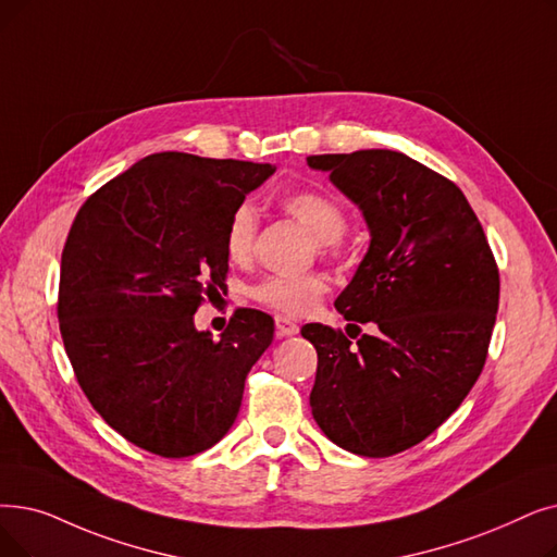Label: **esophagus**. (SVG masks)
<instances>
[{
    "mask_svg": "<svg viewBox=\"0 0 557 557\" xmlns=\"http://www.w3.org/2000/svg\"><path fill=\"white\" fill-rule=\"evenodd\" d=\"M275 332H277V336H280V338H284V336H294V334H298V332H300V327H298V323H294L292 319H286V317H275Z\"/></svg>",
    "mask_w": 557,
    "mask_h": 557,
    "instance_id": "34e87169",
    "label": "esophagus"
}]
</instances>
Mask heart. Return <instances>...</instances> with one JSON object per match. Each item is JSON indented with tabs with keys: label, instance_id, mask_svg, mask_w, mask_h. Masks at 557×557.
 <instances>
[{
	"label": "heart",
	"instance_id": "obj_1",
	"mask_svg": "<svg viewBox=\"0 0 557 557\" xmlns=\"http://www.w3.org/2000/svg\"><path fill=\"white\" fill-rule=\"evenodd\" d=\"M282 209L305 225L325 250H334L344 236L348 219L344 207L321 190H292L280 200ZM257 211L252 205H240L232 213L225 234V250L234 263H244L252 255L257 236ZM327 277L321 273L307 275H271L250 286V298L282 317H307L327 294Z\"/></svg>",
	"mask_w": 557,
	"mask_h": 557
}]
</instances>
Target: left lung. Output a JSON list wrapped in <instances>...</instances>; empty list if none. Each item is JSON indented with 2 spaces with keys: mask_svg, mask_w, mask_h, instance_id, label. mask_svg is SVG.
I'll list each match as a JSON object with an SVG mask.
<instances>
[{
  "mask_svg": "<svg viewBox=\"0 0 557 557\" xmlns=\"http://www.w3.org/2000/svg\"><path fill=\"white\" fill-rule=\"evenodd\" d=\"M355 202L369 250L334 307L361 334L309 323L319 352L309 394L325 437L355 455L389 457L423 442L467 398L485 367L500 280L465 193L394 150L307 157ZM357 327V325H352Z\"/></svg>",
  "mask_w": 557,
  "mask_h": 557,
  "instance_id": "left-lung-1",
  "label": "left lung"
}]
</instances>
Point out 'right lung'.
Listing matches in <instances>:
<instances>
[{"label": "right lung", "instance_id": "obj_1", "mask_svg": "<svg viewBox=\"0 0 557 557\" xmlns=\"http://www.w3.org/2000/svg\"><path fill=\"white\" fill-rule=\"evenodd\" d=\"M271 163L159 152L107 182L70 227L59 327L77 382L115 432L161 457L234 425L273 319L238 309L219 342L193 323L225 284L227 223Z\"/></svg>", "mask_w": 557, "mask_h": 557}]
</instances>
